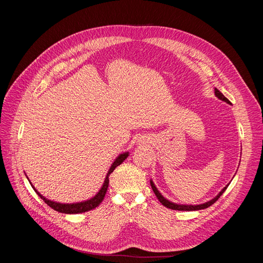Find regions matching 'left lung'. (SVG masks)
Here are the masks:
<instances>
[{"label":"left lung","instance_id":"obj_1","mask_svg":"<svg viewBox=\"0 0 263 263\" xmlns=\"http://www.w3.org/2000/svg\"><path fill=\"white\" fill-rule=\"evenodd\" d=\"M214 92H215V95H216V97H217L219 100L226 102L227 104H230V102L228 101V99H226V98L224 97V94H222L220 91H218V90L216 89V87H215ZM150 184H151V187H153V191L155 192L156 196L158 197V200L160 201V203H161L163 206H165V208L171 209V210H177V211H200V210H204V209L210 208L211 205H213L215 202H216V201L218 200V198L220 197V195L225 192L226 189L228 187V185L230 184V183H228V184H227L224 189H222L216 196H215L214 198H212V200H210V201H208V202H205V203H203V204H197V205H189V204L186 205V204H177V203H173V202H171V201H169V200H166V198H165L160 192H159L158 189H157L156 185H155V183L153 182V180H150Z\"/></svg>","mask_w":263,"mask_h":263}]
</instances>
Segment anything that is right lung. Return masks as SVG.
<instances>
[{"label": "right lung", "instance_id": "add662e5", "mask_svg": "<svg viewBox=\"0 0 263 263\" xmlns=\"http://www.w3.org/2000/svg\"><path fill=\"white\" fill-rule=\"evenodd\" d=\"M128 155H129L128 151H126V153L121 154L115 159L114 162L112 163V165H110V168H109L107 174H106L104 183H103L101 190L93 197H91L90 200H86V201H83V202L70 203V204L67 203V204H65V203H59V202L50 201V200H48V198H46L45 196H43L41 193H39L38 191L34 187V185L31 184V182L29 180L28 181L30 183V185L33 186V189L35 190V192L38 194V196L41 197L42 200H44L47 205H49L52 210L57 211V212H60V213H65V214H80V213H84V212L91 211V210H93L95 208H98V206L102 203V201L104 200V196L106 194V191H107V187H108V182H109L108 177H109V174L115 170L116 166H118L119 164L124 162V160H125L127 157H128Z\"/></svg>", "mask_w": 263, "mask_h": 263}]
</instances>
